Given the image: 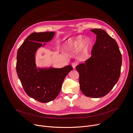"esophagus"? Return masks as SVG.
I'll return each mask as SVG.
<instances>
[{"label":"esophagus","mask_w":133,"mask_h":133,"mask_svg":"<svg viewBox=\"0 0 133 133\" xmlns=\"http://www.w3.org/2000/svg\"><path fill=\"white\" fill-rule=\"evenodd\" d=\"M76 65H77V64L76 63H72V64H71V66H72V68L74 69L75 68V67H76Z\"/></svg>","instance_id":"esophagus-1"}]
</instances>
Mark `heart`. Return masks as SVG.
<instances>
[{"label": "heart", "instance_id": "b5f03b06", "mask_svg": "<svg viewBox=\"0 0 133 133\" xmlns=\"http://www.w3.org/2000/svg\"><path fill=\"white\" fill-rule=\"evenodd\" d=\"M90 43L88 39L79 36L72 39L67 40L64 45V50L67 52H73L77 50V55L81 57H86L88 53Z\"/></svg>", "mask_w": 133, "mask_h": 133}]
</instances>
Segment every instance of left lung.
<instances>
[{
  "label": "left lung",
  "mask_w": 133,
  "mask_h": 133,
  "mask_svg": "<svg viewBox=\"0 0 133 133\" xmlns=\"http://www.w3.org/2000/svg\"><path fill=\"white\" fill-rule=\"evenodd\" d=\"M96 35L91 56L76 67L80 89L85 96L100 98L107 95L118 82L122 58L118 45L104 30H90Z\"/></svg>",
  "instance_id": "1"
}]
</instances>
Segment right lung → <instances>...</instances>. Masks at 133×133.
Instances as JSON below:
<instances>
[{"label":"right lung","instance_id":"1","mask_svg":"<svg viewBox=\"0 0 133 133\" xmlns=\"http://www.w3.org/2000/svg\"><path fill=\"white\" fill-rule=\"evenodd\" d=\"M55 35L54 31L33 32L26 38L17 51L18 78L28 95L41 103L49 102L57 97L65 78L72 70L70 65L61 68L37 66L38 50L46 46Z\"/></svg>","mask_w":133,"mask_h":133}]
</instances>
